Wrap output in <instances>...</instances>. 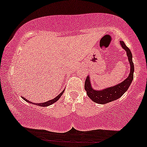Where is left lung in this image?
I'll list each match as a JSON object with an SVG mask.
<instances>
[{"label":"left lung","mask_w":147,"mask_h":147,"mask_svg":"<svg viewBox=\"0 0 147 147\" xmlns=\"http://www.w3.org/2000/svg\"><path fill=\"white\" fill-rule=\"evenodd\" d=\"M120 44L127 53L128 59L131 65V70L129 77L126 78L122 83L117 84L115 86L108 88L102 90H95L92 88H91L90 79L88 76H87L86 79L85 81L84 88L87 92V95L94 102L97 104H104L116 100L120 97H122L123 94L128 90L129 87L131 85L133 79V71H134V65L132 61V54L129 48L125 45L124 41H120Z\"/></svg>","instance_id":"left-lung-1"}]
</instances>
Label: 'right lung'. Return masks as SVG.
Wrapping results in <instances>:
<instances>
[{
    "label": "right lung",
    "mask_w": 147,
    "mask_h": 147,
    "mask_svg": "<svg viewBox=\"0 0 147 147\" xmlns=\"http://www.w3.org/2000/svg\"><path fill=\"white\" fill-rule=\"evenodd\" d=\"M63 92H64V90L63 91V92H61V93H60L59 95L58 96H57V97H55V98L52 99H51V100H50V101H48V102H44V103H41V104H34V103H33V104H36V105H38V106H42V107H45V106H50V105H51V104H54V103H55V102H56L57 100H59V99L60 98L61 96L62 95V94H63ZM22 98H23V99H24L25 101H26L27 102H29L30 104V103H32L31 102H30V101H28V99H26L25 98H24V97H22Z\"/></svg>",
    "instance_id": "obj_1"
}]
</instances>
